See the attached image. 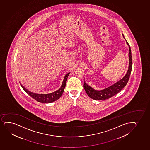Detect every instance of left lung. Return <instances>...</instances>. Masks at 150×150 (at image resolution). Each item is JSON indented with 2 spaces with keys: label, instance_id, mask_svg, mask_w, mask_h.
<instances>
[{
  "label": "left lung",
  "instance_id": "left-lung-1",
  "mask_svg": "<svg viewBox=\"0 0 150 150\" xmlns=\"http://www.w3.org/2000/svg\"><path fill=\"white\" fill-rule=\"evenodd\" d=\"M126 42L129 45V69L126 76H125L122 79L117 81V83L112 85V86H110L109 88L102 91H96V90H93V88H92L91 86H88L86 83L84 82L83 87H84V90L91 98L93 100H107L108 98H110L112 96H114L117 93H118L119 91H121V90L126 86V84H127V82L129 79V76L131 75L133 62H132L131 47H129V44L128 43L127 40H126Z\"/></svg>",
  "mask_w": 150,
  "mask_h": 150
}]
</instances>
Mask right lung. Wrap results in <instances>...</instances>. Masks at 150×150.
Instances as JSON below:
<instances>
[{
  "mask_svg": "<svg viewBox=\"0 0 150 150\" xmlns=\"http://www.w3.org/2000/svg\"><path fill=\"white\" fill-rule=\"evenodd\" d=\"M69 74V72L66 74L65 77L64 78L62 85L59 90L52 93H49V94H36V93H33L30 91H28L24 86H22V84H21V85L24 91L33 98L36 100V101L40 102V103H50L58 100L59 98H60V96H62L64 91V88L66 86V81Z\"/></svg>",
  "mask_w": 150,
  "mask_h": 150,
  "instance_id": "right-lung-1",
  "label": "right lung"
}]
</instances>
